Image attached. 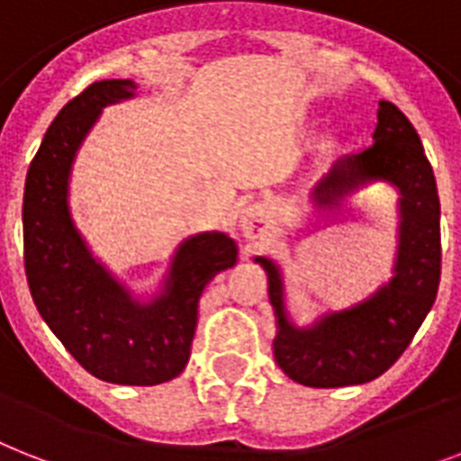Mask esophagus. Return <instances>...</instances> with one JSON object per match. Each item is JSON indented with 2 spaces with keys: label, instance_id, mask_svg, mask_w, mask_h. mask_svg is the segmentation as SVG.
<instances>
[{
  "label": "esophagus",
  "instance_id": "obj_1",
  "mask_svg": "<svg viewBox=\"0 0 461 461\" xmlns=\"http://www.w3.org/2000/svg\"><path fill=\"white\" fill-rule=\"evenodd\" d=\"M265 222H267V215H265L263 205H250V208H246V212H243V218H241L243 234H246L249 239H256L258 231H263L260 224Z\"/></svg>",
  "mask_w": 461,
  "mask_h": 461
}]
</instances>
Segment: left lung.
I'll use <instances>...</instances> for the list:
<instances>
[{
  "label": "left lung",
  "instance_id": "1",
  "mask_svg": "<svg viewBox=\"0 0 461 461\" xmlns=\"http://www.w3.org/2000/svg\"><path fill=\"white\" fill-rule=\"evenodd\" d=\"M386 179L400 192V243L395 276L369 301L329 312L312 327H294L284 310L279 269L256 258L267 272L275 308V360L289 379L312 388L366 384L386 372L426 320L440 284V201L433 167L417 130L391 101H379L374 144L340 158L315 186L317 205H331L357 185Z\"/></svg>",
  "mask_w": 461,
  "mask_h": 461
}]
</instances>
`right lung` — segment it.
Segmentation results:
<instances>
[{
    "mask_svg": "<svg viewBox=\"0 0 461 461\" xmlns=\"http://www.w3.org/2000/svg\"><path fill=\"white\" fill-rule=\"evenodd\" d=\"M132 80H101L70 99L30 163L23 194V260L30 294L56 339L92 376L122 386L175 379L189 360L198 298L237 263V243L220 231L186 239L172 260L166 294L149 305L89 256L68 212L75 151L101 108L134 95Z\"/></svg>",
    "mask_w": 461,
    "mask_h": 461,
    "instance_id": "add662e5",
    "label": "right lung"
}]
</instances>
